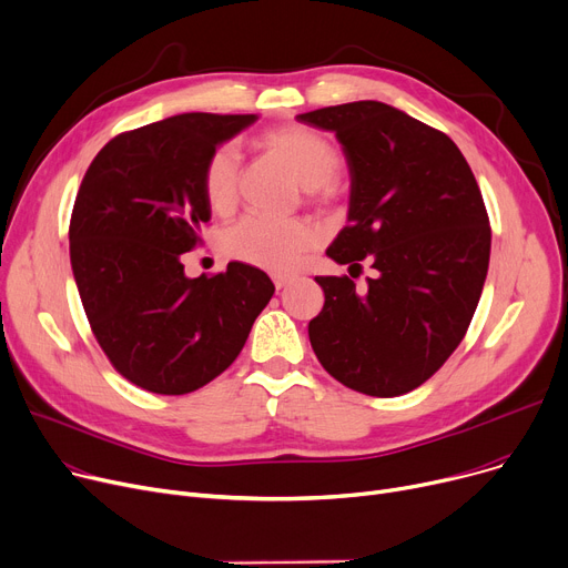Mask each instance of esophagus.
<instances>
[{
    "label": "esophagus",
    "mask_w": 568,
    "mask_h": 568,
    "mask_svg": "<svg viewBox=\"0 0 568 568\" xmlns=\"http://www.w3.org/2000/svg\"><path fill=\"white\" fill-rule=\"evenodd\" d=\"M272 281H274L276 290H283V287H287V285L294 281V276H287V274H274V276H272Z\"/></svg>",
    "instance_id": "1"
}]
</instances>
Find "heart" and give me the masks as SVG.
<instances>
[{"mask_svg": "<svg viewBox=\"0 0 568 568\" xmlns=\"http://www.w3.org/2000/svg\"><path fill=\"white\" fill-rule=\"evenodd\" d=\"M257 144L276 156L306 191L329 195L341 170L336 146L306 126H281L264 133ZM242 154L234 146H221L209 156L202 172L206 204L216 214H227L239 195ZM315 244V230L304 221H272L248 216L225 234V251L239 262L274 272H287Z\"/></svg>", "mask_w": 568, "mask_h": 568, "instance_id": "b5f03b06", "label": "heart"}]
</instances>
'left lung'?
Instances as JSON below:
<instances>
[{
  "label": "left lung",
  "instance_id": "1",
  "mask_svg": "<svg viewBox=\"0 0 568 568\" xmlns=\"http://www.w3.org/2000/svg\"><path fill=\"white\" fill-rule=\"evenodd\" d=\"M336 133L349 170L347 225L326 248L373 262L366 290L315 276L324 308L308 324L324 371L394 398L422 386L460 345L488 274L490 223L479 184L449 135L379 101L296 114Z\"/></svg>",
  "mask_w": 568,
  "mask_h": 568
}]
</instances>
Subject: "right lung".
<instances>
[{"instance_id": "right-lung-1", "label": "right lung", "mask_w": 568, "mask_h": 568, "mask_svg": "<svg viewBox=\"0 0 568 568\" xmlns=\"http://www.w3.org/2000/svg\"><path fill=\"white\" fill-rule=\"evenodd\" d=\"M257 114L184 112L110 140L89 165L69 227L71 268L112 366L161 396L191 394L242 352L274 296L262 268L230 262L189 278L182 255L212 219L202 172Z\"/></svg>"}]
</instances>
